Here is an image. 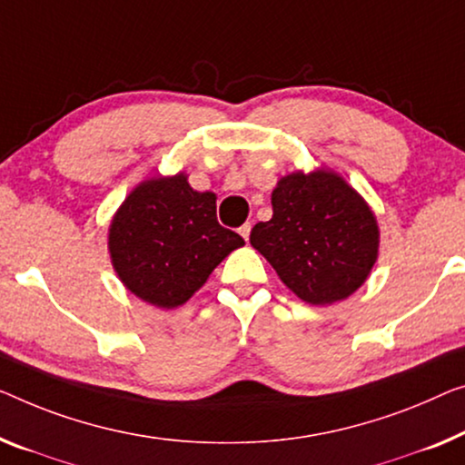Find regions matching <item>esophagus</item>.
Masks as SVG:
<instances>
[{
  "label": "esophagus",
  "mask_w": 465,
  "mask_h": 465,
  "mask_svg": "<svg viewBox=\"0 0 465 465\" xmlns=\"http://www.w3.org/2000/svg\"><path fill=\"white\" fill-rule=\"evenodd\" d=\"M251 230H252V225L251 223H244V225H242L240 227V235H242V238H244L246 242H248V238H251Z\"/></svg>",
  "instance_id": "obj_1"
}]
</instances>
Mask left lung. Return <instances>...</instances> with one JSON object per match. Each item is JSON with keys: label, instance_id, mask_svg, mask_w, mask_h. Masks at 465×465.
Returning a JSON list of instances; mask_svg holds the SVG:
<instances>
[{"label": "left lung", "instance_id": "8db88e82", "mask_svg": "<svg viewBox=\"0 0 465 465\" xmlns=\"http://www.w3.org/2000/svg\"><path fill=\"white\" fill-rule=\"evenodd\" d=\"M272 219L252 227L251 244L301 301L325 307L363 286L378 261L380 227L341 173H288L272 192Z\"/></svg>", "mask_w": 465, "mask_h": 465}]
</instances>
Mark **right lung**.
Returning a JSON list of instances; mask_svg holds the SVG:
<instances>
[{
    "label": "right lung",
    "instance_id": "1",
    "mask_svg": "<svg viewBox=\"0 0 465 465\" xmlns=\"http://www.w3.org/2000/svg\"><path fill=\"white\" fill-rule=\"evenodd\" d=\"M244 246L217 221V193L196 192L183 171L143 179L108 225V252L123 286L158 309H175L214 267Z\"/></svg>",
    "mask_w": 465,
    "mask_h": 465
}]
</instances>
